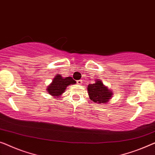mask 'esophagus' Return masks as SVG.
<instances>
[{"mask_svg": "<svg viewBox=\"0 0 155 155\" xmlns=\"http://www.w3.org/2000/svg\"><path fill=\"white\" fill-rule=\"evenodd\" d=\"M77 84H78V85H81L82 84V80H78V81H77Z\"/></svg>", "mask_w": 155, "mask_h": 155, "instance_id": "esophagus-1", "label": "esophagus"}]
</instances>
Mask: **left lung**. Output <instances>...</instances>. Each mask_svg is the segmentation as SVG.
Returning a JSON list of instances; mask_svg holds the SVG:
<instances>
[{
    "instance_id": "obj_1",
    "label": "left lung",
    "mask_w": 155,
    "mask_h": 155,
    "mask_svg": "<svg viewBox=\"0 0 155 155\" xmlns=\"http://www.w3.org/2000/svg\"><path fill=\"white\" fill-rule=\"evenodd\" d=\"M90 100L100 104L106 103L111 98L112 91L103 85L100 80H96L94 84L87 85Z\"/></svg>"
}]
</instances>
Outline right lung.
Segmentation results:
<instances>
[{"label": "right lung", "mask_w": 155, "mask_h": 155, "mask_svg": "<svg viewBox=\"0 0 155 155\" xmlns=\"http://www.w3.org/2000/svg\"><path fill=\"white\" fill-rule=\"evenodd\" d=\"M76 81L71 77H62L60 74H57L52 81L51 84L48 86L47 91L51 95L56 97L61 95L65 91L69 85L74 84Z\"/></svg>", "instance_id": "right-lung-1"}]
</instances>
